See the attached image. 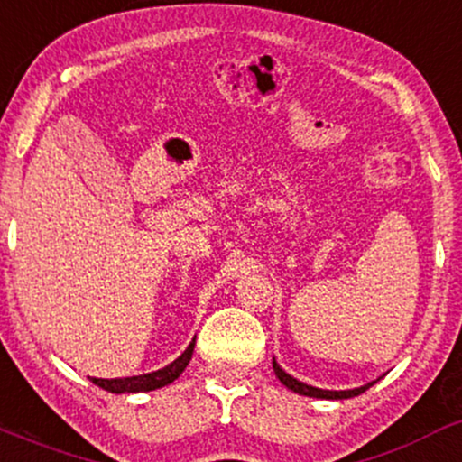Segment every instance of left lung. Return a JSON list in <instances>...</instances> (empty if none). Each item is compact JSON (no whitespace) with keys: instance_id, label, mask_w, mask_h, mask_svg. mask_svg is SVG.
<instances>
[{"instance_id":"1","label":"left lung","mask_w":462,"mask_h":462,"mask_svg":"<svg viewBox=\"0 0 462 462\" xmlns=\"http://www.w3.org/2000/svg\"><path fill=\"white\" fill-rule=\"evenodd\" d=\"M273 369H274V375L279 377V382H282L283 386L290 388V391L299 393V395H305V397H316V399H349V397H357L360 393L369 391V388L375 384V382H369V384L360 386V388H351V391H325V388H316V386H310V384H303V382H299L297 377L288 375L286 371L282 369V366L277 365V360L273 357Z\"/></svg>"}]
</instances>
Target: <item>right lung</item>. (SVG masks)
<instances>
[{"label": "right lung", "instance_id": "1", "mask_svg": "<svg viewBox=\"0 0 462 462\" xmlns=\"http://www.w3.org/2000/svg\"><path fill=\"white\" fill-rule=\"evenodd\" d=\"M194 345L196 338L191 340L188 349L183 351L174 362H170L168 366L163 369L152 371V373H143V375H133V377H116V380H102V377H91V382L96 386L105 388L108 393H148V391H157V388H163L168 384H172L176 377L185 371V366L189 365L191 354H194Z\"/></svg>", "mask_w": 462, "mask_h": 462}]
</instances>
